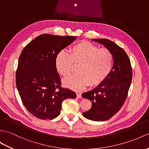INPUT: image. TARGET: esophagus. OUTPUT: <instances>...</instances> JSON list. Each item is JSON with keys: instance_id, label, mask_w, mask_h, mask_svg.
I'll use <instances>...</instances> for the list:
<instances>
[{"instance_id": "1", "label": "esophagus", "mask_w": 149, "mask_h": 149, "mask_svg": "<svg viewBox=\"0 0 149 149\" xmlns=\"http://www.w3.org/2000/svg\"><path fill=\"white\" fill-rule=\"evenodd\" d=\"M76 95H77V98H82V95H81V93H76Z\"/></svg>"}]
</instances>
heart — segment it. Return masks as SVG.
I'll return each mask as SVG.
<instances>
[{"mask_svg": "<svg viewBox=\"0 0 149 149\" xmlns=\"http://www.w3.org/2000/svg\"><path fill=\"white\" fill-rule=\"evenodd\" d=\"M70 53L60 51L55 59L58 73L63 76L70 74L73 63L79 64V74L64 79L63 84L68 88L81 90L89 85L98 86L105 81L111 72L113 55L105 48L98 47L88 41L83 40L74 45Z\"/></svg>", "mask_w": 149, "mask_h": 149, "instance_id": "obj_1", "label": "heart"}]
</instances>
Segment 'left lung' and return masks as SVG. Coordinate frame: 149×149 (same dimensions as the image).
Returning a JSON list of instances; mask_svg holds the SVG:
<instances>
[{
	"mask_svg": "<svg viewBox=\"0 0 149 149\" xmlns=\"http://www.w3.org/2000/svg\"><path fill=\"white\" fill-rule=\"evenodd\" d=\"M113 55V65L105 81L92 90L82 94L92 103L91 108L82 113L85 118L104 121L119 111L126 99L132 80V69L126 52L118 45L105 39H93Z\"/></svg>",
	"mask_w": 149,
	"mask_h": 149,
	"instance_id": "1",
	"label": "left lung"
}]
</instances>
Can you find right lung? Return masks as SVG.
Masks as SVG:
<instances>
[{"instance_id": "obj_1", "label": "right lung", "mask_w": 149, "mask_h": 149, "mask_svg": "<svg viewBox=\"0 0 149 149\" xmlns=\"http://www.w3.org/2000/svg\"><path fill=\"white\" fill-rule=\"evenodd\" d=\"M76 39L42 34L22 51L16 70V87L23 105L37 118H55L60 115L63 100L76 98L74 91L60 86L55 65L56 55Z\"/></svg>"}]
</instances>
